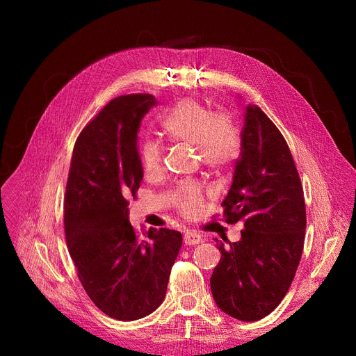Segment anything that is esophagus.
<instances>
[{"label":"esophagus","instance_id":"1","mask_svg":"<svg viewBox=\"0 0 356 356\" xmlns=\"http://www.w3.org/2000/svg\"><path fill=\"white\" fill-rule=\"evenodd\" d=\"M183 242H184L186 245H196V244H199V242H202V236L196 231L188 229V231L184 232Z\"/></svg>","mask_w":356,"mask_h":356}]
</instances>
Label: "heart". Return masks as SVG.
Returning <instances> with one entry per match:
<instances>
[{"label":"heart","instance_id":"heart-1","mask_svg":"<svg viewBox=\"0 0 356 356\" xmlns=\"http://www.w3.org/2000/svg\"><path fill=\"white\" fill-rule=\"evenodd\" d=\"M163 133L173 141L199 147L202 160L208 165L222 167L235 160L241 149V136L229 117L215 112L202 102L188 98L177 102L161 118ZM140 161L145 176H157L163 170V148L148 140L140 148ZM203 189L196 183H184L176 192V207L193 215L202 204Z\"/></svg>","mask_w":356,"mask_h":356}]
</instances>
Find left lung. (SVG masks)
Listing matches in <instances>:
<instances>
[{
    "instance_id": "1",
    "label": "left lung",
    "mask_w": 356,
    "mask_h": 356,
    "mask_svg": "<svg viewBox=\"0 0 356 356\" xmlns=\"http://www.w3.org/2000/svg\"><path fill=\"white\" fill-rule=\"evenodd\" d=\"M222 207L227 222L242 220L244 229L238 242L219 241L213 300L235 319L255 322L287 294L306 231L303 188L290 148L257 105L245 106L241 156Z\"/></svg>"
}]
</instances>
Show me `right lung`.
Masks as SVG:
<instances>
[{
	"label": "right lung",
	"mask_w": 356,
	"mask_h": 356,
	"mask_svg": "<svg viewBox=\"0 0 356 356\" xmlns=\"http://www.w3.org/2000/svg\"><path fill=\"white\" fill-rule=\"evenodd\" d=\"M159 102L149 93L112 99L74 143L65 195V235L81 283L106 316L137 321L164 300L181 248L179 231L143 235L128 220V199L143 180L138 129Z\"/></svg>",
	"instance_id": "obj_1"
}]
</instances>
